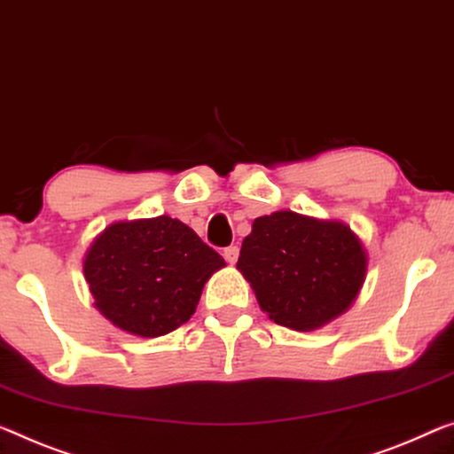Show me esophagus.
<instances>
[{
  "label": "esophagus",
  "instance_id": "1",
  "mask_svg": "<svg viewBox=\"0 0 454 454\" xmlns=\"http://www.w3.org/2000/svg\"><path fill=\"white\" fill-rule=\"evenodd\" d=\"M223 255H225V260H227L229 263H235L237 257H239V247H237V246H229V247H225V251H223Z\"/></svg>",
  "mask_w": 454,
  "mask_h": 454
}]
</instances>
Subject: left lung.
I'll return each instance as SVG.
<instances>
[{
	"instance_id": "left-lung-1",
	"label": "left lung",
	"mask_w": 454,
	"mask_h": 454,
	"mask_svg": "<svg viewBox=\"0 0 454 454\" xmlns=\"http://www.w3.org/2000/svg\"><path fill=\"white\" fill-rule=\"evenodd\" d=\"M367 262L365 246L343 221L276 211L254 221L237 270L270 320L306 333L348 310Z\"/></svg>"
}]
</instances>
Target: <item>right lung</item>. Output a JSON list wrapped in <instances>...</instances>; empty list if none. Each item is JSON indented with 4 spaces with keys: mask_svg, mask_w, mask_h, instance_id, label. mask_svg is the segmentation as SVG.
I'll list each match as a JSON object with an SVG mask.
<instances>
[{
    "mask_svg": "<svg viewBox=\"0 0 454 454\" xmlns=\"http://www.w3.org/2000/svg\"><path fill=\"white\" fill-rule=\"evenodd\" d=\"M223 266L217 251L168 215L111 223L82 257L95 309L117 329L144 339L184 325Z\"/></svg>",
    "mask_w": 454,
    "mask_h": 454,
    "instance_id": "1",
    "label": "right lung"
}]
</instances>
